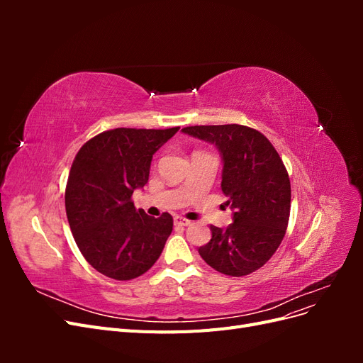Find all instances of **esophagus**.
Returning a JSON list of instances; mask_svg holds the SVG:
<instances>
[{
    "mask_svg": "<svg viewBox=\"0 0 363 363\" xmlns=\"http://www.w3.org/2000/svg\"><path fill=\"white\" fill-rule=\"evenodd\" d=\"M174 223H175V225H189L191 224L189 219H186V218L180 216V215H177V216L174 218Z\"/></svg>",
    "mask_w": 363,
    "mask_h": 363,
    "instance_id": "1",
    "label": "esophagus"
}]
</instances>
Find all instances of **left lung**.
<instances>
[{
  "label": "left lung",
  "mask_w": 363,
  "mask_h": 363,
  "mask_svg": "<svg viewBox=\"0 0 363 363\" xmlns=\"http://www.w3.org/2000/svg\"><path fill=\"white\" fill-rule=\"evenodd\" d=\"M183 133L212 142L221 152V188L233 208L227 228L211 225L199 252L207 265L232 277L262 268L277 251L291 213V182L277 150L260 131L240 125H192Z\"/></svg>",
  "instance_id": "8db88e82"
}]
</instances>
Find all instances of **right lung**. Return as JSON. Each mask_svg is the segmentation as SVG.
<instances>
[{"mask_svg": "<svg viewBox=\"0 0 363 363\" xmlns=\"http://www.w3.org/2000/svg\"><path fill=\"white\" fill-rule=\"evenodd\" d=\"M179 128L107 130L77 152L65 189L68 223L83 257L106 277L136 279L162 255L172 216H148L131 195L147 184L152 155Z\"/></svg>", "mask_w": 363, "mask_h": 363, "instance_id": "add662e5", "label": "right lung"}]
</instances>
